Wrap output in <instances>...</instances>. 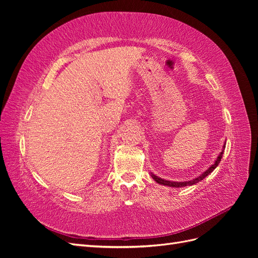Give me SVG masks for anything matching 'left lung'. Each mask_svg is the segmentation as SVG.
<instances>
[{
    "mask_svg": "<svg viewBox=\"0 0 258 258\" xmlns=\"http://www.w3.org/2000/svg\"><path fill=\"white\" fill-rule=\"evenodd\" d=\"M224 148H225V145H224ZM223 154H224V150L221 152L220 156H218L217 159L215 160L214 165L211 166V167L206 171V172L202 173V174H201L200 176H198L197 178L192 179V181H187V182H171V181H166V179H162V178H160V177H158V176H156V175H154L153 173H152V177H153V178L155 179V181L157 182L158 184L167 185V186H170V187H184V186H187V185H194V184H196V183L200 182L201 179H204L206 176H208L211 172H212V171L218 166V163H220V161H221V159H222V157H223Z\"/></svg>",
    "mask_w": 258,
    "mask_h": 258,
    "instance_id": "obj_1",
    "label": "left lung"
}]
</instances>
